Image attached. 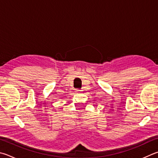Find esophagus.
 <instances>
[{"instance_id":"esophagus-1","label":"esophagus","mask_w":158,"mask_h":158,"mask_svg":"<svg viewBox=\"0 0 158 158\" xmlns=\"http://www.w3.org/2000/svg\"><path fill=\"white\" fill-rule=\"evenodd\" d=\"M77 91H81V90H76Z\"/></svg>"}]
</instances>
